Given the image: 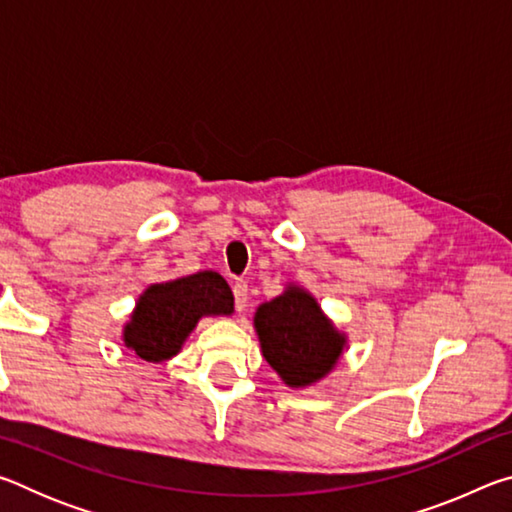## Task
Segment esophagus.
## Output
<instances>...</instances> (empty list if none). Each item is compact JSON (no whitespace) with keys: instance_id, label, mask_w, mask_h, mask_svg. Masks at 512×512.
<instances>
[{"instance_id":"obj_1","label":"esophagus","mask_w":512,"mask_h":512,"mask_svg":"<svg viewBox=\"0 0 512 512\" xmlns=\"http://www.w3.org/2000/svg\"><path fill=\"white\" fill-rule=\"evenodd\" d=\"M232 296H235V309L237 311L244 309L248 300V284L244 280L232 282Z\"/></svg>"}]
</instances>
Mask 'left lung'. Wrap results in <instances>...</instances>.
Segmentation results:
<instances>
[{"label": "left lung", "mask_w": 512, "mask_h": 512, "mask_svg": "<svg viewBox=\"0 0 512 512\" xmlns=\"http://www.w3.org/2000/svg\"><path fill=\"white\" fill-rule=\"evenodd\" d=\"M264 359L289 386L314 384L343 350V336L320 314L316 300L291 287L255 314Z\"/></svg>", "instance_id": "1"}]
</instances>
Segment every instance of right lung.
Returning <instances> with one entry per match:
<instances>
[{
	"label": "right lung",
	"mask_w": 512,
	"mask_h": 512,
	"mask_svg": "<svg viewBox=\"0 0 512 512\" xmlns=\"http://www.w3.org/2000/svg\"><path fill=\"white\" fill-rule=\"evenodd\" d=\"M232 305L228 282L212 271L153 284L137 302L124 341L140 359L164 361L180 350L198 318L232 314Z\"/></svg>",
	"instance_id": "1"
}]
</instances>
